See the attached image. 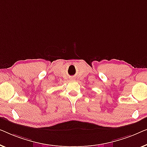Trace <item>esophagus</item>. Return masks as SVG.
Masks as SVG:
<instances>
[{
    "mask_svg": "<svg viewBox=\"0 0 147 147\" xmlns=\"http://www.w3.org/2000/svg\"><path fill=\"white\" fill-rule=\"evenodd\" d=\"M71 80H73V79H74V78L72 77V78H71Z\"/></svg>",
    "mask_w": 147,
    "mask_h": 147,
    "instance_id": "34e87169",
    "label": "esophagus"
}]
</instances>
